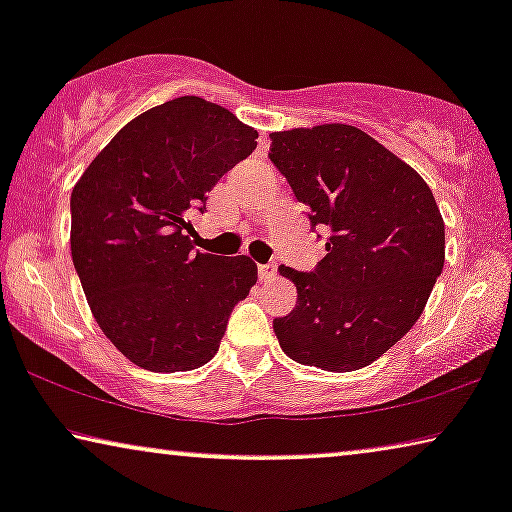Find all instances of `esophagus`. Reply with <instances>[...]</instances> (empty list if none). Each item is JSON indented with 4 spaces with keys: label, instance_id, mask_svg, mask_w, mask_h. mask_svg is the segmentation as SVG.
Returning <instances> with one entry per match:
<instances>
[{
    "label": "esophagus",
    "instance_id": "esophagus-1",
    "mask_svg": "<svg viewBox=\"0 0 512 512\" xmlns=\"http://www.w3.org/2000/svg\"><path fill=\"white\" fill-rule=\"evenodd\" d=\"M258 277H261V282H272V279L277 277V265L275 263H268V265H258Z\"/></svg>",
    "mask_w": 512,
    "mask_h": 512
}]
</instances>
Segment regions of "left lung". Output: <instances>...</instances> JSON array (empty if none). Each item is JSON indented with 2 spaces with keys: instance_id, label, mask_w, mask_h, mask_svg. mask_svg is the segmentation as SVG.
<instances>
[{
  "instance_id": "8db88e82",
  "label": "left lung",
  "mask_w": 512,
  "mask_h": 512,
  "mask_svg": "<svg viewBox=\"0 0 512 512\" xmlns=\"http://www.w3.org/2000/svg\"><path fill=\"white\" fill-rule=\"evenodd\" d=\"M270 160L326 228L314 272L282 265L298 305L275 319L289 359L331 373L366 368L422 317L445 265V223L426 181L345 123L272 132Z\"/></svg>"
}]
</instances>
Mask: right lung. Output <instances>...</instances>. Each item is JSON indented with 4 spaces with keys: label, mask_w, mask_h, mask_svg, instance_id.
Returning a JSON list of instances; mask_svg holds the SVG:
<instances>
[{
    "label": "right lung",
    "mask_w": 512,
    "mask_h": 512,
    "mask_svg": "<svg viewBox=\"0 0 512 512\" xmlns=\"http://www.w3.org/2000/svg\"><path fill=\"white\" fill-rule=\"evenodd\" d=\"M256 137L219 104L174 97L123 125L76 181L74 268L97 326L135 366H205L233 307L256 284L249 256L202 254L186 235Z\"/></svg>",
    "instance_id": "1"
}]
</instances>
